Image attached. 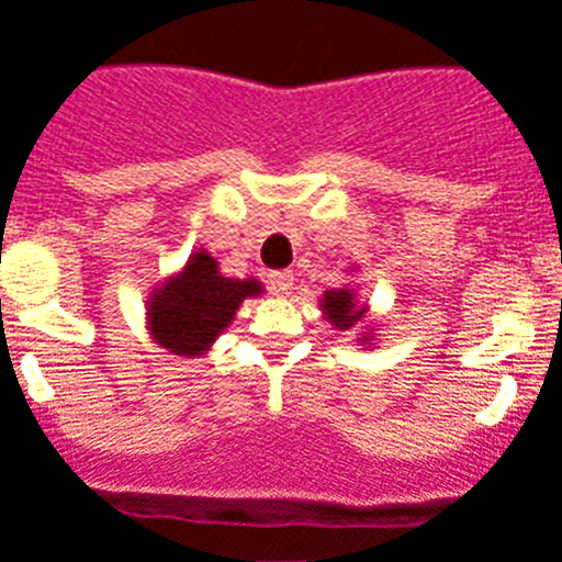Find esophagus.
Returning <instances> with one entry per match:
<instances>
[{
	"label": "esophagus",
	"mask_w": 562,
	"mask_h": 562,
	"mask_svg": "<svg viewBox=\"0 0 562 562\" xmlns=\"http://www.w3.org/2000/svg\"><path fill=\"white\" fill-rule=\"evenodd\" d=\"M269 288H271V293H277V296H288L293 288V274L291 271H271Z\"/></svg>",
	"instance_id": "esophagus-1"
}]
</instances>
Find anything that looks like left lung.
<instances>
[{"label": "left lung", "mask_w": 562, "mask_h": 562, "mask_svg": "<svg viewBox=\"0 0 562 562\" xmlns=\"http://www.w3.org/2000/svg\"><path fill=\"white\" fill-rule=\"evenodd\" d=\"M318 302H322L324 322L333 324V329H338V333H358V344L369 346V349L376 344V327L374 322H369V305H360L358 302V288H333V291H324Z\"/></svg>", "instance_id": "left-lung-1"}]
</instances>
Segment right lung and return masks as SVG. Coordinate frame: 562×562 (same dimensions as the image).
Masks as SVG:
<instances>
[{
    "mask_svg": "<svg viewBox=\"0 0 562 562\" xmlns=\"http://www.w3.org/2000/svg\"><path fill=\"white\" fill-rule=\"evenodd\" d=\"M263 293L255 277H224L210 251L196 249L180 271L151 288L146 299V329L151 340L180 358H202L233 324L244 299Z\"/></svg>",
    "mask_w": 562,
    "mask_h": 562,
    "instance_id": "obj_1",
    "label": "right lung"
}]
</instances>
